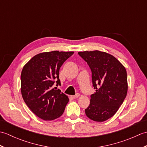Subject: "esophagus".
<instances>
[{"instance_id": "1", "label": "esophagus", "mask_w": 147, "mask_h": 147, "mask_svg": "<svg viewBox=\"0 0 147 147\" xmlns=\"http://www.w3.org/2000/svg\"><path fill=\"white\" fill-rule=\"evenodd\" d=\"M80 95V93H77L76 95H73V98H78V97H79Z\"/></svg>"}]
</instances>
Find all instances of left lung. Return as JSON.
<instances>
[{"mask_svg": "<svg viewBox=\"0 0 147 147\" xmlns=\"http://www.w3.org/2000/svg\"><path fill=\"white\" fill-rule=\"evenodd\" d=\"M78 55L89 65L93 87L96 89L90 95L85 114L94 121H105L116 113L126 98V70L116 58L104 52H80Z\"/></svg>", "mask_w": 147, "mask_h": 147, "instance_id": "left-lung-1", "label": "left lung"}]
</instances>
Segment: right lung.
<instances>
[{
  "mask_svg": "<svg viewBox=\"0 0 147 147\" xmlns=\"http://www.w3.org/2000/svg\"><path fill=\"white\" fill-rule=\"evenodd\" d=\"M73 52L52 51L34 56L24 65L21 74V91L28 107L45 121L61 116L69 102L61 85L59 69Z\"/></svg>",
  "mask_w": 147,
  "mask_h": 147,
  "instance_id": "right-lung-1",
  "label": "right lung"
}]
</instances>
